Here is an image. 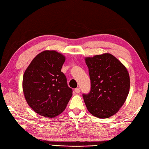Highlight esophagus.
Segmentation results:
<instances>
[{
	"label": "esophagus",
	"instance_id": "obj_1",
	"mask_svg": "<svg viewBox=\"0 0 149 149\" xmlns=\"http://www.w3.org/2000/svg\"><path fill=\"white\" fill-rule=\"evenodd\" d=\"M74 91H75V93H77V94H78L79 93H80V89L79 87L76 88L75 90H74Z\"/></svg>",
	"mask_w": 149,
	"mask_h": 149
}]
</instances>
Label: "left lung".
Returning <instances> with one entry per match:
<instances>
[{
  "label": "left lung",
  "instance_id": "8db88e82",
  "mask_svg": "<svg viewBox=\"0 0 149 149\" xmlns=\"http://www.w3.org/2000/svg\"><path fill=\"white\" fill-rule=\"evenodd\" d=\"M85 60L91 80L90 92L83 95L87 110L98 118L113 116L129 95L128 71L122 63L109 53L87 57Z\"/></svg>",
  "mask_w": 149,
  "mask_h": 149
}]
</instances>
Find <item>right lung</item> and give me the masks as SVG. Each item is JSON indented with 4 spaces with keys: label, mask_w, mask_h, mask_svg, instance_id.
<instances>
[{
    "label": "right lung",
    "mask_w": 149,
    "mask_h": 149,
    "mask_svg": "<svg viewBox=\"0 0 149 149\" xmlns=\"http://www.w3.org/2000/svg\"><path fill=\"white\" fill-rule=\"evenodd\" d=\"M65 56L55 51L37 54L24 72L22 88L27 103L35 113L53 118L65 110L72 95L61 71Z\"/></svg>",
    "instance_id": "1"
}]
</instances>
